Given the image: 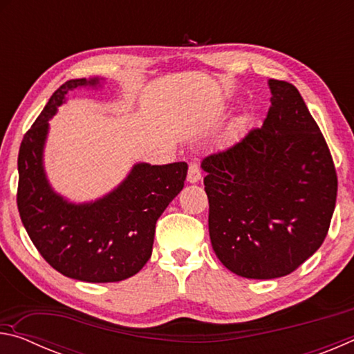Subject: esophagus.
<instances>
[{"mask_svg": "<svg viewBox=\"0 0 354 354\" xmlns=\"http://www.w3.org/2000/svg\"><path fill=\"white\" fill-rule=\"evenodd\" d=\"M201 179V171H200V167L196 164H190L189 165V173H187V181L195 184L198 183Z\"/></svg>", "mask_w": 354, "mask_h": 354, "instance_id": "esophagus-1", "label": "esophagus"}]
</instances>
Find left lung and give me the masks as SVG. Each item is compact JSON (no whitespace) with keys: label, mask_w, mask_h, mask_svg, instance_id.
Listing matches in <instances>:
<instances>
[{"label":"left lung","mask_w":354,"mask_h":354,"mask_svg":"<svg viewBox=\"0 0 354 354\" xmlns=\"http://www.w3.org/2000/svg\"><path fill=\"white\" fill-rule=\"evenodd\" d=\"M272 106L262 128L201 162L209 236L239 277L292 273L320 248L337 195L325 139L295 86L268 80Z\"/></svg>","instance_id":"obj_1"}]
</instances>
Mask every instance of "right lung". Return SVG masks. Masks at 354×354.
<instances>
[{
    "label": "right lung",
    "instance_id": "obj_1",
    "mask_svg": "<svg viewBox=\"0 0 354 354\" xmlns=\"http://www.w3.org/2000/svg\"><path fill=\"white\" fill-rule=\"evenodd\" d=\"M104 77L62 84L23 137L17 205L35 248L64 277L117 283L142 270L151 257L156 221L183 190L187 164L137 162L115 189L75 203L53 189L44 153L50 120L76 88H100Z\"/></svg>",
    "mask_w": 354,
    "mask_h": 354
}]
</instances>
